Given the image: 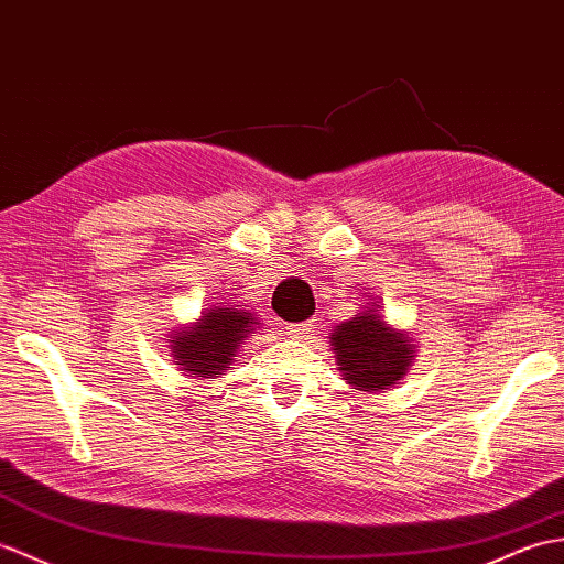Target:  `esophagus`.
I'll return each instance as SVG.
<instances>
[{
  "label": "esophagus",
  "mask_w": 564,
  "mask_h": 564,
  "mask_svg": "<svg viewBox=\"0 0 564 564\" xmlns=\"http://www.w3.org/2000/svg\"><path fill=\"white\" fill-rule=\"evenodd\" d=\"M317 326V319H310V322H300V324H288L285 326V334L291 338H305L310 334V329Z\"/></svg>",
  "instance_id": "obj_1"
}]
</instances>
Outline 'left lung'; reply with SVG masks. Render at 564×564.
I'll return each instance as SVG.
<instances>
[{"label": "left lung", "mask_w": 564, "mask_h": 564, "mask_svg": "<svg viewBox=\"0 0 564 564\" xmlns=\"http://www.w3.org/2000/svg\"><path fill=\"white\" fill-rule=\"evenodd\" d=\"M336 360L348 384L360 391H379L405 375L413 358V346L382 322L377 312L365 310L332 334Z\"/></svg>", "instance_id": "8db88e82"}]
</instances>
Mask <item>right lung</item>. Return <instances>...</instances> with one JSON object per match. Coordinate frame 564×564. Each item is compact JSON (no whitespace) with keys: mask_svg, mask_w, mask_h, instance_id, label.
Segmentation results:
<instances>
[{"mask_svg":"<svg viewBox=\"0 0 564 564\" xmlns=\"http://www.w3.org/2000/svg\"><path fill=\"white\" fill-rule=\"evenodd\" d=\"M250 312L218 307L206 312L202 322L187 326L173 341V358L182 370L196 377H216L228 368L235 350L252 332Z\"/></svg>","mask_w":564,"mask_h":564,"instance_id":"obj_1","label":"right lung"}]
</instances>
